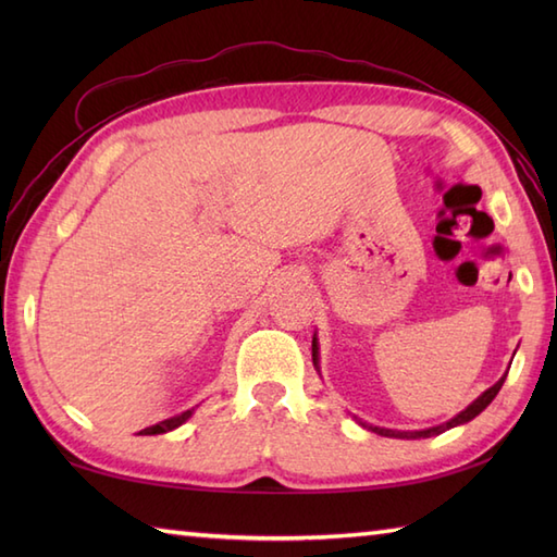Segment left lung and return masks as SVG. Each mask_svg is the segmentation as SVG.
Returning <instances> with one entry per match:
<instances>
[{
	"mask_svg": "<svg viewBox=\"0 0 557 557\" xmlns=\"http://www.w3.org/2000/svg\"><path fill=\"white\" fill-rule=\"evenodd\" d=\"M313 366L318 369V339H315V335H313ZM505 377H507V373L493 387H488L481 397H476L474 401H471V405L465 411H459L455 419H449V421H445L441 425H433V429H425V431H389V429H377V425H369V429L375 431V433H381V435H387V437H407V441H417V437H431V435H437V433H445L449 429H455V425H461V423H467V421H471L474 417H479V413L486 409L491 401L495 399V395L500 393Z\"/></svg>",
	"mask_w": 557,
	"mask_h": 557,
	"instance_id": "obj_1",
	"label": "left lung"
}]
</instances>
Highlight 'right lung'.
I'll use <instances>...</instances> for the list:
<instances>
[{"label": "right lung", "mask_w": 557, "mask_h": 557, "mask_svg": "<svg viewBox=\"0 0 557 557\" xmlns=\"http://www.w3.org/2000/svg\"><path fill=\"white\" fill-rule=\"evenodd\" d=\"M191 413H194V409H186V411L180 413V417H172V419H164V421H160V423H156V425H148V429L138 431V435H160V433H168V431L180 429V425H182L186 419H191Z\"/></svg>", "instance_id": "add662e5"}]
</instances>
